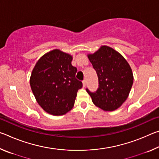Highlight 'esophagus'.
Instances as JSON below:
<instances>
[{
	"mask_svg": "<svg viewBox=\"0 0 159 159\" xmlns=\"http://www.w3.org/2000/svg\"><path fill=\"white\" fill-rule=\"evenodd\" d=\"M85 85H86V80H83V87H85Z\"/></svg>",
	"mask_w": 159,
	"mask_h": 159,
	"instance_id": "obj_1",
	"label": "esophagus"
}]
</instances>
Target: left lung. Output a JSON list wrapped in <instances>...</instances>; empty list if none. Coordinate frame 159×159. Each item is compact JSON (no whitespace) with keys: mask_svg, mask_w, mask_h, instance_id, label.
Wrapping results in <instances>:
<instances>
[{"mask_svg":"<svg viewBox=\"0 0 159 159\" xmlns=\"http://www.w3.org/2000/svg\"><path fill=\"white\" fill-rule=\"evenodd\" d=\"M88 57L98 75L99 87L95 92L88 88L86 91L97 107L104 111L116 110L128 98L133 85L130 65L120 53L105 45Z\"/></svg>","mask_w":159,"mask_h":159,"instance_id":"8db88e82","label":"left lung"}]
</instances>
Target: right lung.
Here are the masks:
<instances>
[{
	"label": "right lung",
	"mask_w": 159,
	"mask_h": 159,
	"mask_svg": "<svg viewBox=\"0 0 159 159\" xmlns=\"http://www.w3.org/2000/svg\"><path fill=\"white\" fill-rule=\"evenodd\" d=\"M71 61L69 54L53 50L41 57L32 71V92L48 114L60 116L70 111L78 90L83 87L82 82L76 79L77 69Z\"/></svg>",
	"instance_id": "add662e5"
}]
</instances>
